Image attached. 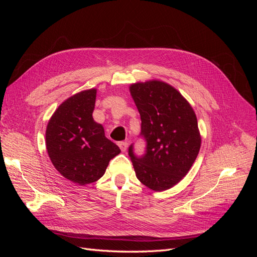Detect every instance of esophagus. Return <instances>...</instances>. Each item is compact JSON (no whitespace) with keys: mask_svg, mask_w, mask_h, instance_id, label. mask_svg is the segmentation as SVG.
I'll return each instance as SVG.
<instances>
[{"mask_svg":"<svg viewBox=\"0 0 257 257\" xmlns=\"http://www.w3.org/2000/svg\"><path fill=\"white\" fill-rule=\"evenodd\" d=\"M118 146L120 147V149H121L122 152H125L126 151V149H127V143L120 142V143H118Z\"/></svg>","mask_w":257,"mask_h":257,"instance_id":"obj_1","label":"esophagus"}]
</instances>
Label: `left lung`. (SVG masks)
Masks as SVG:
<instances>
[{"instance_id":"8db88e82","label":"left lung","mask_w":257,"mask_h":257,"mask_svg":"<svg viewBox=\"0 0 257 257\" xmlns=\"http://www.w3.org/2000/svg\"><path fill=\"white\" fill-rule=\"evenodd\" d=\"M131 94L141 114L145 153L128 155L139 181L153 191H164L188 174L200 149L195 112L172 85L153 80L132 84Z\"/></svg>"}]
</instances>
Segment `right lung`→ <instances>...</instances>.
Wrapping results in <instances>:
<instances>
[{"instance_id": "right-lung-1", "label": "right lung", "mask_w": 257, "mask_h": 257, "mask_svg": "<svg viewBox=\"0 0 257 257\" xmlns=\"http://www.w3.org/2000/svg\"><path fill=\"white\" fill-rule=\"evenodd\" d=\"M96 90H85L67 98L53 113L46 130V146L58 172L80 185L95 182L105 174L119 147L105 137L93 120Z\"/></svg>"}]
</instances>
